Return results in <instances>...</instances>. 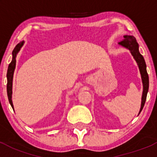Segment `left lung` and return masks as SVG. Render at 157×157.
I'll list each match as a JSON object with an SVG mask.
<instances>
[{
  "mask_svg": "<svg viewBox=\"0 0 157 157\" xmlns=\"http://www.w3.org/2000/svg\"><path fill=\"white\" fill-rule=\"evenodd\" d=\"M120 45L124 47V48H128V50L131 52V55L134 57L135 61H137V65H138L139 70H140V75H141L142 83H143V94H142V99H141V106H140V112L143 109L144 106L145 102H146L147 92H148L149 89V77L147 72V66L146 63H145L144 58V57L140 55L139 52V45L138 43L137 42L135 38L133 36H124V39L119 42Z\"/></svg>",
  "mask_w": 157,
  "mask_h": 157,
  "instance_id": "obj_1",
  "label": "left lung"
}]
</instances>
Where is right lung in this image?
<instances>
[{
	"mask_svg": "<svg viewBox=\"0 0 157 157\" xmlns=\"http://www.w3.org/2000/svg\"><path fill=\"white\" fill-rule=\"evenodd\" d=\"M23 44H24V42L23 41V42L17 44V45H16L15 48H14L13 51L12 52V55H13L12 61H11L10 64H9L8 69H7V96H8L9 102H10V105L12 106L13 109V102H12V86H13V72L16 67V57H17V53H18L19 51L20 50V48H22Z\"/></svg>",
	"mask_w": 157,
	"mask_h": 157,
	"instance_id": "1",
	"label": "right lung"
}]
</instances>
